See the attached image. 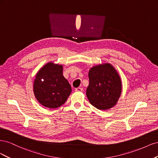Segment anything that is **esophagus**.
Returning a JSON list of instances; mask_svg holds the SVG:
<instances>
[{"mask_svg":"<svg viewBox=\"0 0 158 158\" xmlns=\"http://www.w3.org/2000/svg\"><path fill=\"white\" fill-rule=\"evenodd\" d=\"M82 90H83V88H77L75 89L76 92H82Z\"/></svg>","mask_w":158,"mask_h":158,"instance_id":"obj_1","label":"esophagus"}]
</instances>
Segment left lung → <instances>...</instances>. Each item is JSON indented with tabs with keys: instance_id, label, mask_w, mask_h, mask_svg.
<instances>
[{
	"instance_id": "8db88e82",
	"label": "left lung",
	"mask_w": 158,
	"mask_h": 158,
	"mask_svg": "<svg viewBox=\"0 0 158 158\" xmlns=\"http://www.w3.org/2000/svg\"><path fill=\"white\" fill-rule=\"evenodd\" d=\"M88 76L86 95L90 103L99 110L115 106L122 92V81L115 68L109 63L99 64L89 69Z\"/></svg>"
}]
</instances>
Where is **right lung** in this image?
I'll list each match as a JSON object with an SVG mask.
<instances>
[{"label":"right lung","mask_w":158,"mask_h":158,"mask_svg":"<svg viewBox=\"0 0 158 158\" xmlns=\"http://www.w3.org/2000/svg\"><path fill=\"white\" fill-rule=\"evenodd\" d=\"M63 66L53 62L46 63L37 72L33 81V94L43 106L59 107L67 100L72 88L63 75Z\"/></svg>","instance_id":"right-lung-1"}]
</instances>
